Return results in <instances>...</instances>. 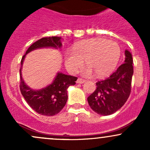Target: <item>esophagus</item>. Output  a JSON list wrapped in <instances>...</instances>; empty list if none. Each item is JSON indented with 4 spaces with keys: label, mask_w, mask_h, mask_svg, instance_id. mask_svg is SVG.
<instances>
[{
    "label": "esophagus",
    "mask_w": 150,
    "mask_h": 150,
    "mask_svg": "<svg viewBox=\"0 0 150 150\" xmlns=\"http://www.w3.org/2000/svg\"><path fill=\"white\" fill-rule=\"evenodd\" d=\"M85 82H86V80H84V79H82V78H78L77 80V83H79V84H82Z\"/></svg>",
    "instance_id": "1"
}]
</instances>
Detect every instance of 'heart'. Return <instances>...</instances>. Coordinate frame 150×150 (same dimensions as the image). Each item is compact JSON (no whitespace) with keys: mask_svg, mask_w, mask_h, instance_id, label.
<instances>
[{"mask_svg":"<svg viewBox=\"0 0 150 150\" xmlns=\"http://www.w3.org/2000/svg\"><path fill=\"white\" fill-rule=\"evenodd\" d=\"M65 53V65L70 73H76L85 60L87 66L82 70L85 76L93 73L98 77L110 75L116 68L121 50L116 42L104 38H93L81 41Z\"/></svg>","mask_w":150,"mask_h":150,"instance_id":"1","label":"heart"}]
</instances>
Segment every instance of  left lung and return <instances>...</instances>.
I'll use <instances>...</instances> for the list:
<instances>
[{
    "mask_svg": "<svg viewBox=\"0 0 150 150\" xmlns=\"http://www.w3.org/2000/svg\"><path fill=\"white\" fill-rule=\"evenodd\" d=\"M124 63L112 75L96 83L95 91L87 97L91 108L98 114L108 116L120 109L126 102L131 92L133 75L132 56L125 51Z\"/></svg>",
    "mask_w": 150,
    "mask_h": 150,
    "instance_id": "1",
    "label": "left lung"
}]
</instances>
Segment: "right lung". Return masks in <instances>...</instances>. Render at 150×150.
I'll list each match as a JSON object with an SVG mask.
<instances>
[{
	"label": "right lung",
	"instance_id": "add662e5",
	"mask_svg": "<svg viewBox=\"0 0 150 150\" xmlns=\"http://www.w3.org/2000/svg\"><path fill=\"white\" fill-rule=\"evenodd\" d=\"M62 46L61 37H44L32 44L26 51L21 60L20 92L27 103L36 112L44 116H51L63 109L68 100L67 90L70 85H75L77 77L58 73L51 84L44 88L35 90L28 87L22 77V68L26 55L30 51L41 48L52 47L58 49Z\"/></svg>",
	"mask_w": 150,
	"mask_h": 150
}]
</instances>
